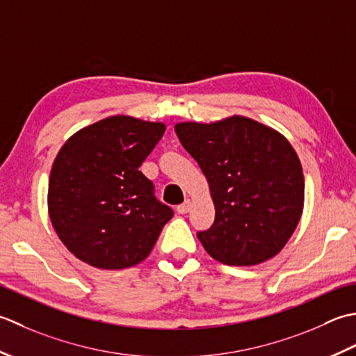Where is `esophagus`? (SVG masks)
<instances>
[{"instance_id":"obj_1","label":"esophagus","mask_w":356,"mask_h":356,"mask_svg":"<svg viewBox=\"0 0 356 356\" xmlns=\"http://www.w3.org/2000/svg\"><path fill=\"white\" fill-rule=\"evenodd\" d=\"M191 201H188V200H186L184 202H183V204H179L178 207H177V212L178 213H181V215H184V213H187L188 212V210H191Z\"/></svg>"}]
</instances>
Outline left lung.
Returning <instances> with one entry per match:
<instances>
[{"label": "left lung", "mask_w": 356, "mask_h": 356, "mask_svg": "<svg viewBox=\"0 0 356 356\" xmlns=\"http://www.w3.org/2000/svg\"><path fill=\"white\" fill-rule=\"evenodd\" d=\"M175 132L207 178L215 204L213 224L198 232L209 255L227 266H255L280 253L304 206L292 144L239 115L210 124L178 122Z\"/></svg>", "instance_id": "8db88e82"}]
</instances>
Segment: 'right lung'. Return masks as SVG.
<instances>
[{"instance_id": "add662e5", "label": "right lung", "mask_w": 356, "mask_h": 356, "mask_svg": "<svg viewBox=\"0 0 356 356\" xmlns=\"http://www.w3.org/2000/svg\"><path fill=\"white\" fill-rule=\"evenodd\" d=\"M164 130L163 122L115 115L78 130L58 152L49 216L78 259L118 270L149 257L173 210L156 200L140 165Z\"/></svg>"}]
</instances>
